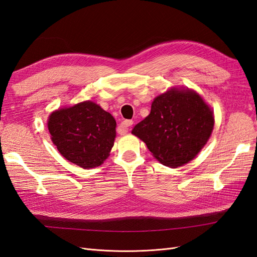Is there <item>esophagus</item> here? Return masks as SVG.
<instances>
[{
    "instance_id": "1",
    "label": "esophagus",
    "mask_w": 257,
    "mask_h": 257,
    "mask_svg": "<svg viewBox=\"0 0 257 257\" xmlns=\"http://www.w3.org/2000/svg\"><path fill=\"white\" fill-rule=\"evenodd\" d=\"M132 125H133V121H132V120H124V121H122L121 124H120V126H119L120 134L127 133L128 127L132 126Z\"/></svg>"
}]
</instances>
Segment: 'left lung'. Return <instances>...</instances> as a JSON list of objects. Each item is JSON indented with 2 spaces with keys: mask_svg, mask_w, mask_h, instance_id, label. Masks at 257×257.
Listing matches in <instances>:
<instances>
[{
  "mask_svg": "<svg viewBox=\"0 0 257 257\" xmlns=\"http://www.w3.org/2000/svg\"><path fill=\"white\" fill-rule=\"evenodd\" d=\"M214 126L212 108L196 91L170 88L153 99L151 111L132 134L143 141L161 164H188L203 149Z\"/></svg>",
  "mask_w": 257,
  "mask_h": 257,
  "instance_id": "left-lung-1",
  "label": "left lung"
}]
</instances>
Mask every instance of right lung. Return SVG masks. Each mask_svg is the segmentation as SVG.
Instances as JSON below:
<instances>
[{
  "label": "right lung",
  "mask_w": 257,
  "mask_h": 257,
  "mask_svg": "<svg viewBox=\"0 0 257 257\" xmlns=\"http://www.w3.org/2000/svg\"><path fill=\"white\" fill-rule=\"evenodd\" d=\"M47 126L62 157L84 169L103 164L116 134L113 116L92 100L52 111Z\"/></svg>",
  "instance_id": "add662e5"
}]
</instances>
